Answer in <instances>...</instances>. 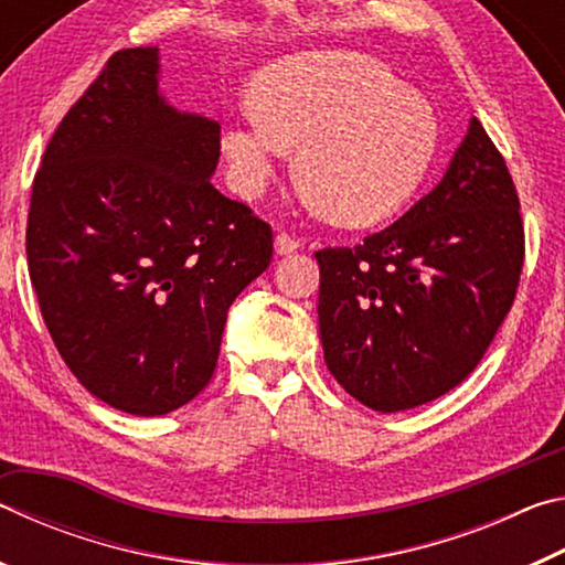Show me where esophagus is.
<instances>
[{"mask_svg":"<svg viewBox=\"0 0 565 565\" xmlns=\"http://www.w3.org/2000/svg\"><path fill=\"white\" fill-rule=\"evenodd\" d=\"M274 248H276V254H279V256H286V254L299 252L301 242L296 236H291V234L279 232V234H276V238H274Z\"/></svg>","mask_w":565,"mask_h":565,"instance_id":"34e87169","label":"esophagus"}]
</instances>
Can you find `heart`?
Masks as SVG:
<instances>
[{"mask_svg": "<svg viewBox=\"0 0 565 565\" xmlns=\"http://www.w3.org/2000/svg\"><path fill=\"white\" fill-rule=\"evenodd\" d=\"M256 109L226 124L222 149L246 196L269 186L289 147L306 196L333 222L366 226L394 216L438 151V117L418 92L371 56H289L254 82Z\"/></svg>", "mask_w": 565, "mask_h": 565, "instance_id": "obj_1", "label": "heart"}]
</instances>
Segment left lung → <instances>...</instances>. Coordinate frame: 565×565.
<instances>
[{"instance_id": "8db88e82", "label": "left lung", "mask_w": 565, "mask_h": 565, "mask_svg": "<svg viewBox=\"0 0 565 565\" xmlns=\"http://www.w3.org/2000/svg\"><path fill=\"white\" fill-rule=\"evenodd\" d=\"M509 167L476 117L444 179L356 246L317 252L333 379L394 414L461 384L511 311L523 222Z\"/></svg>"}]
</instances>
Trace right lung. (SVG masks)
<instances>
[{
	"label": "right lung",
	"instance_id": "1",
	"mask_svg": "<svg viewBox=\"0 0 565 565\" xmlns=\"http://www.w3.org/2000/svg\"><path fill=\"white\" fill-rule=\"evenodd\" d=\"M218 124L159 92V50L109 56L34 177L26 262L46 329L111 408L164 416L212 381L226 311L274 252L216 191Z\"/></svg>",
	"mask_w": 565,
	"mask_h": 565
}]
</instances>
